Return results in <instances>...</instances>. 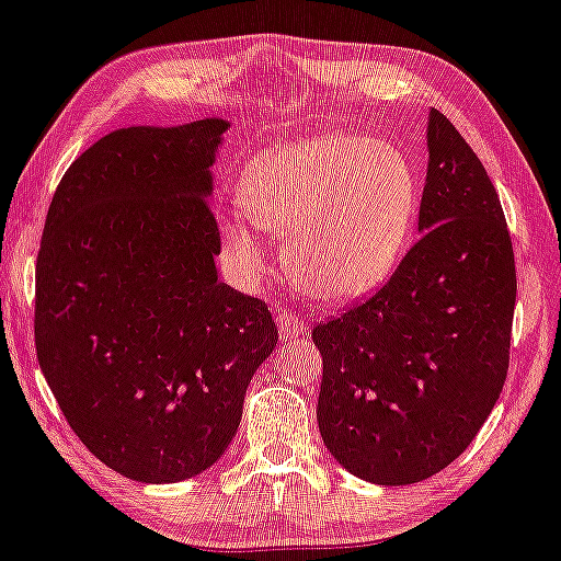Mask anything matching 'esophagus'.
I'll return each mask as SVG.
<instances>
[{"instance_id":"34e87169","label":"esophagus","mask_w":561,"mask_h":561,"mask_svg":"<svg viewBox=\"0 0 561 561\" xmlns=\"http://www.w3.org/2000/svg\"><path fill=\"white\" fill-rule=\"evenodd\" d=\"M276 325H279L282 336L293 339V336H300V333L305 331V318L295 316V313H282L279 318H276Z\"/></svg>"}]
</instances>
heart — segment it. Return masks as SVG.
I'll list each match as a JSON object with an SVG mask.
<instances>
[{
	"label": "heart",
	"mask_w": 561,
	"mask_h": 561,
	"mask_svg": "<svg viewBox=\"0 0 561 561\" xmlns=\"http://www.w3.org/2000/svg\"><path fill=\"white\" fill-rule=\"evenodd\" d=\"M240 204L261 230L285 238L287 274L302 293L342 302L378 289L399 266L420 186L393 145L331 134L261 154ZM219 230L238 272H264L268 248L245 217H225Z\"/></svg>",
	"instance_id": "heart-1"
}]
</instances>
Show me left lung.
<instances>
[{
	"label": "left lung",
	"mask_w": 561,
	"mask_h": 561,
	"mask_svg": "<svg viewBox=\"0 0 561 561\" xmlns=\"http://www.w3.org/2000/svg\"><path fill=\"white\" fill-rule=\"evenodd\" d=\"M422 238L365 302L318 323V430L354 477L430 479L471 445L510 365L515 253L484 165L430 111Z\"/></svg>",
	"instance_id": "8db88e82"
}]
</instances>
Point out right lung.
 Here are the masks:
<instances>
[{
  "mask_svg": "<svg viewBox=\"0 0 561 561\" xmlns=\"http://www.w3.org/2000/svg\"><path fill=\"white\" fill-rule=\"evenodd\" d=\"M228 126L111 131L64 173L41 238V370L84 448L145 484L222 456L279 339L264 300L217 279L209 168Z\"/></svg>",
  "mask_w": 561,
  "mask_h": 561,
  "instance_id": "1",
  "label": "right lung"
}]
</instances>
